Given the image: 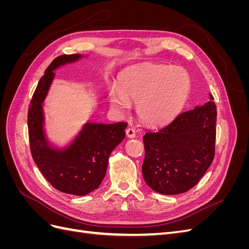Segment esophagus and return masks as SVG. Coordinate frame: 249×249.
Returning a JSON list of instances; mask_svg holds the SVG:
<instances>
[{"instance_id": "34e87169", "label": "esophagus", "mask_w": 249, "mask_h": 249, "mask_svg": "<svg viewBox=\"0 0 249 249\" xmlns=\"http://www.w3.org/2000/svg\"><path fill=\"white\" fill-rule=\"evenodd\" d=\"M125 134H126V137L127 138H135L136 137V133H135V130L132 129V127H129V129H126L125 131Z\"/></svg>"}]
</instances>
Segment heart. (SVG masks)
<instances>
[{
  "label": "heart",
  "mask_w": 249,
  "mask_h": 249,
  "mask_svg": "<svg viewBox=\"0 0 249 249\" xmlns=\"http://www.w3.org/2000/svg\"><path fill=\"white\" fill-rule=\"evenodd\" d=\"M190 89V77L182 67L148 65L124 72L117 87H111V108L125 115L136 103L143 123L163 124L175 117L185 104Z\"/></svg>",
  "instance_id": "b5f03b06"
}]
</instances>
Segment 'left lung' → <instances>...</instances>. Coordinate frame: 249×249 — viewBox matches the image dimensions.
<instances>
[{"label":"left lung","instance_id":"left-lung-1","mask_svg":"<svg viewBox=\"0 0 249 249\" xmlns=\"http://www.w3.org/2000/svg\"><path fill=\"white\" fill-rule=\"evenodd\" d=\"M203 106L180 113L170 124L143 136L142 175L155 192L177 195L190 190L212 164L217 112L213 96Z\"/></svg>","mask_w":249,"mask_h":249}]
</instances>
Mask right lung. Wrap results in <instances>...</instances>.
Instances as JSON below:
<instances>
[{
	"mask_svg": "<svg viewBox=\"0 0 249 249\" xmlns=\"http://www.w3.org/2000/svg\"><path fill=\"white\" fill-rule=\"evenodd\" d=\"M85 57L63 55L53 60L38 82L28 112L29 140L34 162L53 187L78 196L99 188L106 176L110 154L124 139L127 125L126 123L87 122L63 147L48 138L43 105L55 79L54 71Z\"/></svg>",
	"mask_w": 249,
	"mask_h": 249,
	"instance_id": "obj_1",
	"label": "right lung"
}]
</instances>
